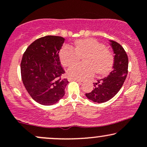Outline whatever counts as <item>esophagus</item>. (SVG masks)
Here are the masks:
<instances>
[{
    "label": "esophagus",
    "mask_w": 147,
    "mask_h": 147,
    "mask_svg": "<svg viewBox=\"0 0 147 147\" xmlns=\"http://www.w3.org/2000/svg\"><path fill=\"white\" fill-rule=\"evenodd\" d=\"M68 81H69V82H71V81H75V82H79V83H81V82H82V81L79 80V79H72V78H68Z\"/></svg>",
    "instance_id": "obj_1"
}]
</instances>
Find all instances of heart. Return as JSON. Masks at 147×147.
<instances>
[{
    "mask_svg": "<svg viewBox=\"0 0 147 147\" xmlns=\"http://www.w3.org/2000/svg\"><path fill=\"white\" fill-rule=\"evenodd\" d=\"M86 56L85 65L72 66L68 70L70 78L84 79L97 74H105L111 70L113 64V56L106 46L92 38H85L75 41V50L65 45L61 50V63L65 67H70L78 60L79 56Z\"/></svg>",
    "mask_w": 147,
    "mask_h": 147,
    "instance_id": "heart-1",
    "label": "heart"
}]
</instances>
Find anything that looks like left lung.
<instances>
[{"instance_id": "left-lung-1", "label": "left lung", "mask_w": 147, "mask_h": 147, "mask_svg": "<svg viewBox=\"0 0 147 147\" xmlns=\"http://www.w3.org/2000/svg\"><path fill=\"white\" fill-rule=\"evenodd\" d=\"M110 42L115 54L112 71L108 77L94 83L95 88L86 94L87 98L94 102L104 103L112 99L121 89L128 74L129 59L125 50L117 42Z\"/></svg>"}]
</instances>
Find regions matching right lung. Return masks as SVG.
<instances>
[{"instance_id": "1", "label": "right lung", "mask_w": 147, "mask_h": 147, "mask_svg": "<svg viewBox=\"0 0 147 147\" xmlns=\"http://www.w3.org/2000/svg\"><path fill=\"white\" fill-rule=\"evenodd\" d=\"M64 41L58 36L41 37L31 43L23 55V85L32 98L42 105L55 104L65 95L69 82L62 77L65 71L59 56Z\"/></svg>"}]
</instances>
